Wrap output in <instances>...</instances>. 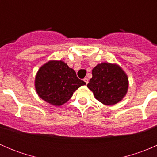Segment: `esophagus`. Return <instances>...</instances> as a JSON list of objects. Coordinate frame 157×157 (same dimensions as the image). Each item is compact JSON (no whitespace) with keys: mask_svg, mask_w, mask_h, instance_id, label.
Here are the masks:
<instances>
[{"mask_svg":"<svg viewBox=\"0 0 157 157\" xmlns=\"http://www.w3.org/2000/svg\"><path fill=\"white\" fill-rule=\"evenodd\" d=\"M83 80H84V82L86 83V84L89 83V80H88V78H86V77H85V78L83 79Z\"/></svg>","mask_w":157,"mask_h":157,"instance_id":"obj_1","label":"esophagus"}]
</instances>
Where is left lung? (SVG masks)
Listing matches in <instances>:
<instances>
[{"label":"left lung","mask_w":157,"mask_h":157,"mask_svg":"<svg viewBox=\"0 0 157 157\" xmlns=\"http://www.w3.org/2000/svg\"><path fill=\"white\" fill-rule=\"evenodd\" d=\"M93 77L87 87L95 98L105 105H114L123 99L128 93L127 74L117 64L102 62L92 71Z\"/></svg>","instance_id":"1"}]
</instances>
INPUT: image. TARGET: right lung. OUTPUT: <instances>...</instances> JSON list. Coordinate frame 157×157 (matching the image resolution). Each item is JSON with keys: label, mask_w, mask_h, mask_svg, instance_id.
Listing matches in <instances>:
<instances>
[{"label": "right lung", "mask_w": 157, "mask_h": 157, "mask_svg": "<svg viewBox=\"0 0 157 157\" xmlns=\"http://www.w3.org/2000/svg\"><path fill=\"white\" fill-rule=\"evenodd\" d=\"M85 84L63 61H48L39 67L35 78L38 96L55 106L65 104L74 92Z\"/></svg>", "instance_id": "1"}]
</instances>
